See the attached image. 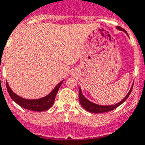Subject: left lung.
Segmentation results:
<instances>
[{
    "instance_id": "1",
    "label": "left lung",
    "mask_w": 145,
    "mask_h": 145,
    "mask_svg": "<svg viewBox=\"0 0 145 145\" xmlns=\"http://www.w3.org/2000/svg\"><path fill=\"white\" fill-rule=\"evenodd\" d=\"M117 29L119 30L123 31L127 34V32L124 29H122L121 26H116ZM128 35V34H127ZM132 87H133V84L131 86V89L129 90V92L127 93V95L125 96L124 99H121V101H120L119 103H116L115 105H110V106H102V105H98L94 103L90 102L89 99H87L86 97L83 95L82 90L80 89V87L79 88V100H80V105L82 106L83 108L84 109H86L87 111L90 112H92V113H102V112H109V111H111V110H113V109H116L117 107L119 106L121 103L125 101L127 99V98L129 97V95L131 93V90H132Z\"/></svg>"
}]
</instances>
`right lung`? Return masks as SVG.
Segmentation results:
<instances>
[{
	"label": "right lung",
	"mask_w": 145,
	"mask_h": 145,
	"mask_svg": "<svg viewBox=\"0 0 145 145\" xmlns=\"http://www.w3.org/2000/svg\"><path fill=\"white\" fill-rule=\"evenodd\" d=\"M62 82L63 80L61 81L47 96L36 99H27L20 97L11 90L10 87H9L7 82L6 84L7 89L10 97L19 106H20L21 107H23L24 109L31 110V111L42 112V111H46L52 106L53 103H54V101H55V96L57 94V93H58Z\"/></svg>",
	"instance_id": "right-lung-1"
}]
</instances>
